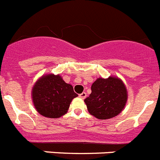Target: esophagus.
Listing matches in <instances>:
<instances>
[{
    "label": "esophagus",
    "instance_id": "1",
    "mask_svg": "<svg viewBox=\"0 0 160 160\" xmlns=\"http://www.w3.org/2000/svg\"><path fill=\"white\" fill-rule=\"evenodd\" d=\"M79 98H81L82 99H84V98H87V93L82 92V94H79Z\"/></svg>",
    "mask_w": 160,
    "mask_h": 160
}]
</instances>
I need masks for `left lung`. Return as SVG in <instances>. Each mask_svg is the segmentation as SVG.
Masks as SVG:
<instances>
[{
    "instance_id": "obj_1",
    "label": "left lung",
    "mask_w": 160,
    "mask_h": 160,
    "mask_svg": "<svg viewBox=\"0 0 160 160\" xmlns=\"http://www.w3.org/2000/svg\"><path fill=\"white\" fill-rule=\"evenodd\" d=\"M128 90L118 78H98L91 86V94L84 100L89 113L98 119H109L123 110Z\"/></svg>"
}]
</instances>
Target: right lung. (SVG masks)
<instances>
[{
	"mask_svg": "<svg viewBox=\"0 0 160 160\" xmlns=\"http://www.w3.org/2000/svg\"><path fill=\"white\" fill-rule=\"evenodd\" d=\"M78 97L70 84L59 74H46L32 90V102L38 112L47 118H60L67 112L72 99Z\"/></svg>",
	"mask_w": 160,
	"mask_h": 160,
	"instance_id": "right-lung-1",
	"label": "right lung"
}]
</instances>
